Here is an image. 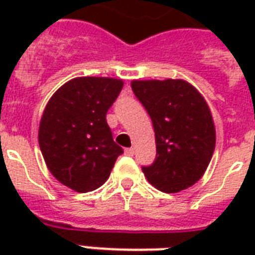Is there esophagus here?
Here are the masks:
<instances>
[{"label": "esophagus", "mask_w": 255, "mask_h": 255, "mask_svg": "<svg viewBox=\"0 0 255 255\" xmlns=\"http://www.w3.org/2000/svg\"><path fill=\"white\" fill-rule=\"evenodd\" d=\"M126 154L127 155H133V149L129 147V149H126Z\"/></svg>", "instance_id": "esophagus-1"}]
</instances>
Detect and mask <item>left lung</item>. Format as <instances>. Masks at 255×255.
Wrapping results in <instances>:
<instances>
[{
  "instance_id": "1",
  "label": "left lung",
  "mask_w": 255,
  "mask_h": 255,
  "mask_svg": "<svg viewBox=\"0 0 255 255\" xmlns=\"http://www.w3.org/2000/svg\"><path fill=\"white\" fill-rule=\"evenodd\" d=\"M131 87L155 132V161L142 168L146 179L168 194L191 187L203 176L216 146L208 102L183 79L132 80Z\"/></svg>"
}]
</instances>
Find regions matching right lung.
<instances>
[{
  "label": "right lung",
  "mask_w": 255,
  "mask_h": 255,
  "mask_svg": "<svg viewBox=\"0 0 255 255\" xmlns=\"http://www.w3.org/2000/svg\"><path fill=\"white\" fill-rule=\"evenodd\" d=\"M123 84L115 78L71 79L52 95L42 113L38 142L47 169L73 191L101 187L123 153L106 123V112Z\"/></svg>",
  "instance_id": "1"
}]
</instances>
